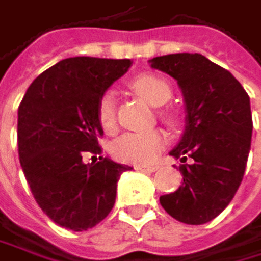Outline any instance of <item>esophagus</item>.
<instances>
[{
	"label": "esophagus",
	"mask_w": 261,
	"mask_h": 261,
	"mask_svg": "<svg viewBox=\"0 0 261 261\" xmlns=\"http://www.w3.org/2000/svg\"><path fill=\"white\" fill-rule=\"evenodd\" d=\"M135 169L138 170H144V172H155V170L158 169V166H135Z\"/></svg>",
	"instance_id": "obj_1"
}]
</instances>
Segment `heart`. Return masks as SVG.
Listing matches in <instances>:
<instances>
[{"instance_id": "b5f03b06", "label": "heart", "mask_w": 261, "mask_h": 261, "mask_svg": "<svg viewBox=\"0 0 261 261\" xmlns=\"http://www.w3.org/2000/svg\"><path fill=\"white\" fill-rule=\"evenodd\" d=\"M132 89L145 98L150 105L161 106L167 103L172 97V86L164 78L153 73H142L129 83ZM160 116L172 122L174 114L170 111H160ZM97 119L100 126L106 133L114 132L116 128V97L113 92H105L97 103ZM166 144V135L158 128L145 129V132H129L117 138L111 152L119 161L132 163V164H148L152 163L160 150Z\"/></svg>"}]
</instances>
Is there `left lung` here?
<instances>
[{
  "mask_svg": "<svg viewBox=\"0 0 261 261\" xmlns=\"http://www.w3.org/2000/svg\"><path fill=\"white\" fill-rule=\"evenodd\" d=\"M152 67L177 80L186 103L185 133L170 155L183 183L160 197L174 219L200 225L215 219L241 185L252 138L249 95L240 81L199 53L153 58ZM191 158V165L186 160Z\"/></svg>",
  "mask_w": 261,
  "mask_h": 261,
  "instance_id": "1",
  "label": "left lung"
}]
</instances>
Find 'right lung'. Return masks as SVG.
I'll list each match as a JSON object with an SVG mask.
<instances>
[{"label":"right lung","instance_id":"1","mask_svg":"<svg viewBox=\"0 0 261 261\" xmlns=\"http://www.w3.org/2000/svg\"><path fill=\"white\" fill-rule=\"evenodd\" d=\"M129 59L76 56L40 73L18 106V156L43 213L73 232L92 228L113 210L117 181L132 167L100 156L97 103L132 67ZM97 160V158H95Z\"/></svg>","mask_w":261,"mask_h":261}]
</instances>
